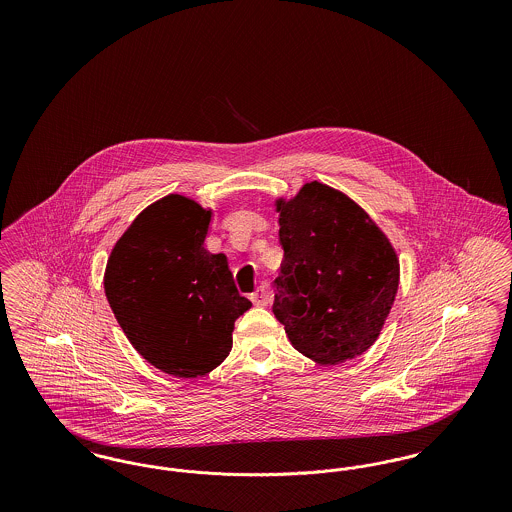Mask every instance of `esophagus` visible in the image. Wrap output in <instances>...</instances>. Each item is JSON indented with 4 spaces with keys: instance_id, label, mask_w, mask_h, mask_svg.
Wrapping results in <instances>:
<instances>
[{
    "instance_id": "obj_1",
    "label": "esophagus",
    "mask_w": 512,
    "mask_h": 512,
    "mask_svg": "<svg viewBox=\"0 0 512 512\" xmlns=\"http://www.w3.org/2000/svg\"><path fill=\"white\" fill-rule=\"evenodd\" d=\"M251 301H253V305H257V307H267L268 303H270V295H268L267 288H257L255 292L251 293Z\"/></svg>"
}]
</instances>
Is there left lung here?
I'll return each mask as SVG.
<instances>
[{
	"label": "left lung",
	"instance_id": "left-lung-1",
	"mask_svg": "<svg viewBox=\"0 0 512 512\" xmlns=\"http://www.w3.org/2000/svg\"><path fill=\"white\" fill-rule=\"evenodd\" d=\"M284 261L272 313L293 347L320 365L345 363L376 341L399 284L388 238L347 195L320 182L278 203Z\"/></svg>",
	"mask_w": 512,
	"mask_h": 512
}]
</instances>
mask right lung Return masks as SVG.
<instances>
[{
    "label": "right lung",
    "mask_w": 512,
    "mask_h": 512,
    "mask_svg": "<svg viewBox=\"0 0 512 512\" xmlns=\"http://www.w3.org/2000/svg\"><path fill=\"white\" fill-rule=\"evenodd\" d=\"M211 211L167 195L130 224L105 270V295L147 363L178 378L211 372L232 349L234 322L251 307L226 257L205 249Z\"/></svg>",
    "instance_id": "obj_1"
}]
</instances>
